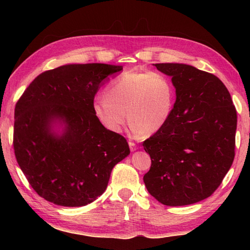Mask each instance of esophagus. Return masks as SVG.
<instances>
[{
	"instance_id": "esophagus-1",
	"label": "esophagus",
	"mask_w": 250,
	"mask_h": 250,
	"mask_svg": "<svg viewBox=\"0 0 250 250\" xmlns=\"http://www.w3.org/2000/svg\"><path fill=\"white\" fill-rule=\"evenodd\" d=\"M129 146H130L131 151H135L137 149V146H136V144H134L133 142H129Z\"/></svg>"
}]
</instances>
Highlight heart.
<instances>
[{
	"label": "heart",
	"instance_id": "obj_1",
	"mask_svg": "<svg viewBox=\"0 0 250 250\" xmlns=\"http://www.w3.org/2000/svg\"><path fill=\"white\" fill-rule=\"evenodd\" d=\"M174 103L175 87L167 75L126 71L109 83L105 97L93 100L92 111L111 133L121 132L128 117L131 133L141 136L162 130L171 118Z\"/></svg>",
	"mask_w": 250,
	"mask_h": 250
}]
</instances>
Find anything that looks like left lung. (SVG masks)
<instances>
[{
	"label": "left lung",
	"instance_id": "1",
	"mask_svg": "<svg viewBox=\"0 0 250 250\" xmlns=\"http://www.w3.org/2000/svg\"><path fill=\"white\" fill-rule=\"evenodd\" d=\"M155 66L172 77L176 101L164 128L143 143L151 158L144 183L164 205L193 204L214 193L234 160L236 109L213 74L183 63Z\"/></svg>",
	"mask_w": 250,
	"mask_h": 250
}]
</instances>
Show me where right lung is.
<instances>
[{
  "label": "right lung",
  "instance_id": "right-lung-1",
  "mask_svg": "<svg viewBox=\"0 0 250 250\" xmlns=\"http://www.w3.org/2000/svg\"><path fill=\"white\" fill-rule=\"evenodd\" d=\"M121 65L66 64L37 76L16 104L14 149L31 187L56 205L91 203L111 169L129 156L126 140L101 125L92 102Z\"/></svg>",
  "mask_w": 250,
  "mask_h": 250
}]
</instances>
